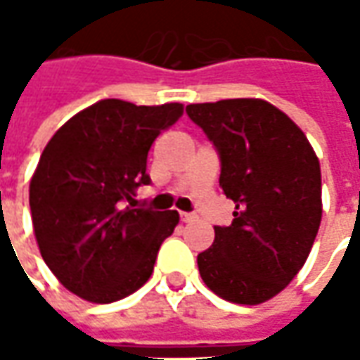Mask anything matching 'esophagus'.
Masks as SVG:
<instances>
[{"label": "esophagus", "mask_w": 360, "mask_h": 360, "mask_svg": "<svg viewBox=\"0 0 360 360\" xmlns=\"http://www.w3.org/2000/svg\"><path fill=\"white\" fill-rule=\"evenodd\" d=\"M180 220H182V222H194V220H196V216L194 214H188V212H180Z\"/></svg>", "instance_id": "1"}]
</instances>
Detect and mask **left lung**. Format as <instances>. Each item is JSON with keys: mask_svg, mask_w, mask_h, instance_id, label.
Listing matches in <instances>:
<instances>
[{"mask_svg": "<svg viewBox=\"0 0 360 360\" xmlns=\"http://www.w3.org/2000/svg\"><path fill=\"white\" fill-rule=\"evenodd\" d=\"M220 154V188L234 200L230 226L198 255L204 284L236 304H260L307 262L321 226V164L304 131L276 105L234 98L186 105Z\"/></svg>", "mask_w": 360, "mask_h": 360, "instance_id": "obj_1", "label": "left lung"}]
</instances>
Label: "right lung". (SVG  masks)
<instances>
[{
  "label": "right lung",
  "instance_id": "1",
  "mask_svg": "<svg viewBox=\"0 0 360 360\" xmlns=\"http://www.w3.org/2000/svg\"><path fill=\"white\" fill-rule=\"evenodd\" d=\"M182 114L176 102L100 100L44 148L30 182L32 222L41 258L70 292L108 304L150 278L180 216L134 208L131 196L150 184V146Z\"/></svg>",
  "mask_w": 360,
  "mask_h": 360
}]
</instances>
